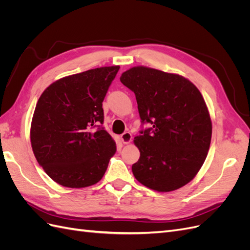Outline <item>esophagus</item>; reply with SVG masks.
Returning <instances> with one entry per match:
<instances>
[{"mask_svg":"<svg viewBox=\"0 0 250 250\" xmlns=\"http://www.w3.org/2000/svg\"><path fill=\"white\" fill-rule=\"evenodd\" d=\"M121 140H122V142L124 144H129L132 141V135L129 131H126L122 135H121Z\"/></svg>","mask_w":250,"mask_h":250,"instance_id":"obj_1","label":"esophagus"}]
</instances>
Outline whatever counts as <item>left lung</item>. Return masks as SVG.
<instances>
[{
    "label": "left lung",
    "instance_id": "obj_1",
    "mask_svg": "<svg viewBox=\"0 0 250 250\" xmlns=\"http://www.w3.org/2000/svg\"><path fill=\"white\" fill-rule=\"evenodd\" d=\"M135 95L142 122L152 128L133 140L140 160L132 165L139 183L171 192L197 175L211 139V119L199 89L178 74L132 66L120 78Z\"/></svg>",
    "mask_w": 250,
    "mask_h": 250
}]
</instances>
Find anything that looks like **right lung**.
<instances>
[{"label": "right lung", "mask_w": 250, "mask_h": 250, "mask_svg": "<svg viewBox=\"0 0 250 250\" xmlns=\"http://www.w3.org/2000/svg\"><path fill=\"white\" fill-rule=\"evenodd\" d=\"M119 65L102 66L53 82L33 113L30 141L34 156L60 186L81 188L100 181L117 151L103 124L102 102Z\"/></svg>", "instance_id": "obj_1"}]
</instances>
